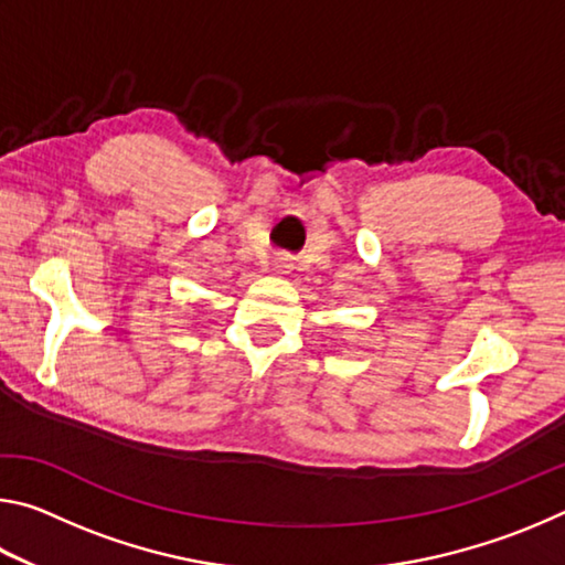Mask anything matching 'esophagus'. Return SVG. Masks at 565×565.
Returning <instances> with one entry per match:
<instances>
[{"instance_id": "34e87169", "label": "esophagus", "mask_w": 565, "mask_h": 565, "mask_svg": "<svg viewBox=\"0 0 565 565\" xmlns=\"http://www.w3.org/2000/svg\"><path fill=\"white\" fill-rule=\"evenodd\" d=\"M271 269H274L276 274H289V269H291V264H289V256H274V262H271Z\"/></svg>"}]
</instances>
